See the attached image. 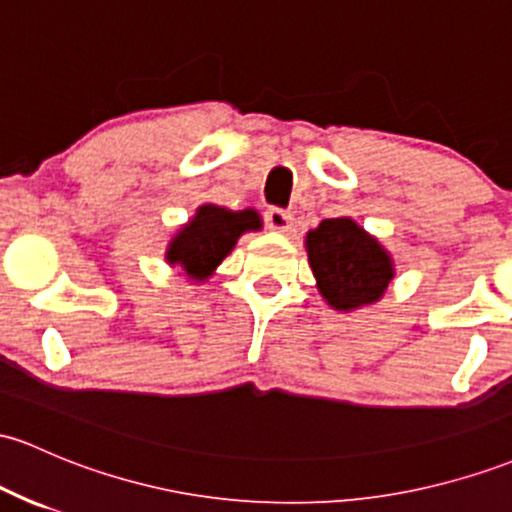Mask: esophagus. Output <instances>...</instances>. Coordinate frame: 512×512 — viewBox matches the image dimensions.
<instances>
[{
    "label": "esophagus",
    "instance_id": "obj_1",
    "mask_svg": "<svg viewBox=\"0 0 512 512\" xmlns=\"http://www.w3.org/2000/svg\"><path fill=\"white\" fill-rule=\"evenodd\" d=\"M291 221H294V218H291V213L284 209H277V206H274V209H267V213H265L267 228L279 230V233H286V230L291 228Z\"/></svg>",
    "mask_w": 512,
    "mask_h": 512
}]
</instances>
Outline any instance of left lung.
<instances>
[{"label": "left lung", "mask_w": 512, "mask_h": 512, "mask_svg": "<svg viewBox=\"0 0 512 512\" xmlns=\"http://www.w3.org/2000/svg\"><path fill=\"white\" fill-rule=\"evenodd\" d=\"M320 294L338 311L379 299L393 277L391 257L350 218H325L306 235Z\"/></svg>", "instance_id": "left-lung-1"}]
</instances>
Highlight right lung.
Wrapping results in <instances>:
<instances>
[{
  "instance_id": "add662e5",
  "label": "right lung",
  "mask_w": 512,
  "mask_h": 512,
  "mask_svg": "<svg viewBox=\"0 0 512 512\" xmlns=\"http://www.w3.org/2000/svg\"><path fill=\"white\" fill-rule=\"evenodd\" d=\"M260 216L255 211H228L221 206L206 204L196 211L187 228L179 230L167 250L172 265H182L194 279H206L233 250L235 240L245 230L260 228Z\"/></svg>"
}]
</instances>
